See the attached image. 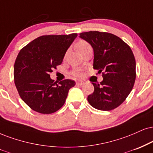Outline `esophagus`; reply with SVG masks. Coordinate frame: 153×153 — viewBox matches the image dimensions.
I'll use <instances>...</instances> for the list:
<instances>
[{
  "label": "esophagus",
  "mask_w": 153,
  "mask_h": 153,
  "mask_svg": "<svg viewBox=\"0 0 153 153\" xmlns=\"http://www.w3.org/2000/svg\"><path fill=\"white\" fill-rule=\"evenodd\" d=\"M86 83V81L84 80H79V81H77L76 82V84H78V85H84Z\"/></svg>",
  "instance_id": "34e87169"
}]
</instances>
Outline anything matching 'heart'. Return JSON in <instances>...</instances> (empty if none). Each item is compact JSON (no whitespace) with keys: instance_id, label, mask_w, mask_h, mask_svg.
Masks as SVG:
<instances>
[{"instance_id":"1","label":"heart","mask_w":153,"mask_h":153,"mask_svg":"<svg viewBox=\"0 0 153 153\" xmlns=\"http://www.w3.org/2000/svg\"><path fill=\"white\" fill-rule=\"evenodd\" d=\"M88 46H90V45L88 44V43L85 40H79L76 45L77 50L79 51V52H81L82 50H84V48H87V47H88ZM71 74H72L74 76L80 77L83 75V71L81 69L77 68V69H75L74 70L71 72Z\"/></svg>"}]
</instances>
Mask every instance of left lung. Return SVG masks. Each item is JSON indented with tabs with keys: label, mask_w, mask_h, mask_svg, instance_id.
I'll use <instances>...</instances> for the list:
<instances>
[{
	"label": "left lung",
	"mask_w": 153,
	"mask_h": 153,
	"mask_svg": "<svg viewBox=\"0 0 153 153\" xmlns=\"http://www.w3.org/2000/svg\"><path fill=\"white\" fill-rule=\"evenodd\" d=\"M79 37L93 48L94 69L102 72L103 81L92 83L93 94L88 95V103L101 111H111L125 101L135 81V59L131 49L114 34L90 31Z\"/></svg>",
	"instance_id": "left-lung-1"
}]
</instances>
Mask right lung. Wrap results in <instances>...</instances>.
I'll return each instance as SVG.
<instances>
[{"label": "right lung", "mask_w": 153, "mask_h": 153, "mask_svg": "<svg viewBox=\"0 0 153 153\" xmlns=\"http://www.w3.org/2000/svg\"><path fill=\"white\" fill-rule=\"evenodd\" d=\"M76 33L43 35L35 39L19 52L14 65V82L22 101L33 111L42 114L56 112L65 104L74 80L58 84L50 73L60 65Z\"/></svg>", "instance_id": "add662e5"}]
</instances>
